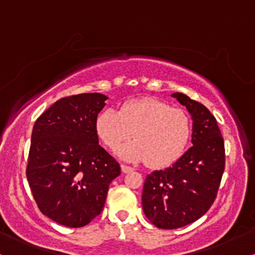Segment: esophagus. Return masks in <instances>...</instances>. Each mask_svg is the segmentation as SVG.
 <instances>
[{
    "label": "esophagus",
    "instance_id": "obj_1",
    "mask_svg": "<svg viewBox=\"0 0 255 255\" xmlns=\"http://www.w3.org/2000/svg\"><path fill=\"white\" fill-rule=\"evenodd\" d=\"M121 170H122V172H125V174H128V172H131V171H133L134 169L131 168V166H128V165L122 164V165H121Z\"/></svg>",
    "mask_w": 255,
    "mask_h": 255
}]
</instances>
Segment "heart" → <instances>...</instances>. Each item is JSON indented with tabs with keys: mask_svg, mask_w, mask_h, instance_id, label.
I'll return each instance as SVG.
<instances>
[{
	"mask_svg": "<svg viewBox=\"0 0 255 255\" xmlns=\"http://www.w3.org/2000/svg\"><path fill=\"white\" fill-rule=\"evenodd\" d=\"M95 129L99 140L113 152L133 133L134 140L119 151V156L162 169L176 162L186 151L192 135V120L184 110L163 101L137 98L122 104L120 111H101Z\"/></svg>",
	"mask_w": 255,
	"mask_h": 255,
	"instance_id": "1",
	"label": "heart"
}]
</instances>
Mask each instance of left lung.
Listing matches in <instances>:
<instances>
[{
  "instance_id": "obj_1",
  "label": "left lung",
  "mask_w": 255,
  "mask_h": 255,
  "mask_svg": "<svg viewBox=\"0 0 255 255\" xmlns=\"http://www.w3.org/2000/svg\"><path fill=\"white\" fill-rule=\"evenodd\" d=\"M193 120L192 144L171 166L147 175L142 210L159 229H177L205 215L215 201L224 171V141L215 116L181 92L172 93Z\"/></svg>"
}]
</instances>
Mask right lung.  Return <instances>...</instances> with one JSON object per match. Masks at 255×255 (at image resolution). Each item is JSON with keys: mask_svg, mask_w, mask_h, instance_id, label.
Returning <instances> with one entry per match:
<instances>
[{"mask_svg": "<svg viewBox=\"0 0 255 255\" xmlns=\"http://www.w3.org/2000/svg\"><path fill=\"white\" fill-rule=\"evenodd\" d=\"M107 99L102 93L62 98L33 126L26 176L40 212L64 227H84L97 217L110 182L121 174L95 129Z\"/></svg>", "mask_w": 255, "mask_h": 255, "instance_id": "right-lung-1", "label": "right lung"}]
</instances>
